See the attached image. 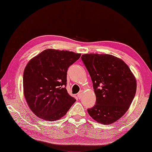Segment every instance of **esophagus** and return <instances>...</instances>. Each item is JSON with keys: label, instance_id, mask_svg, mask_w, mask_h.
Returning <instances> with one entry per match:
<instances>
[{"label": "esophagus", "instance_id": "esophagus-1", "mask_svg": "<svg viewBox=\"0 0 152 152\" xmlns=\"http://www.w3.org/2000/svg\"><path fill=\"white\" fill-rule=\"evenodd\" d=\"M82 92H83V91L82 90H81L80 91H79V92L78 93V94H77V96H78V98L80 99L81 98V96H82Z\"/></svg>", "mask_w": 152, "mask_h": 152}]
</instances>
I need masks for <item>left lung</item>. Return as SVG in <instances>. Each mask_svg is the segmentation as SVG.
Segmentation results:
<instances>
[{"label":"left lung","mask_w":152,"mask_h":152,"mask_svg":"<svg viewBox=\"0 0 152 152\" xmlns=\"http://www.w3.org/2000/svg\"><path fill=\"white\" fill-rule=\"evenodd\" d=\"M81 60L96 96V104L88 109V114L103 125L114 123L132 103L137 88L135 77L125 62L110 54H86Z\"/></svg>","instance_id":"left-lung-1"}]
</instances>
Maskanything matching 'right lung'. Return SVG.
<instances>
[{
    "mask_svg": "<svg viewBox=\"0 0 152 152\" xmlns=\"http://www.w3.org/2000/svg\"><path fill=\"white\" fill-rule=\"evenodd\" d=\"M73 52L47 49L31 59L25 68L23 93L31 110L48 121L65 115L76 99L67 92L68 68L80 58Z\"/></svg>",
    "mask_w": 152,
    "mask_h": 152,
    "instance_id": "add662e5",
    "label": "right lung"
}]
</instances>
